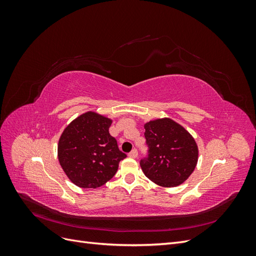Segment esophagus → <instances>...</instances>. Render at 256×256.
<instances>
[{"mask_svg": "<svg viewBox=\"0 0 256 256\" xmlns=\"http://www.w3.org/2000/svg\"><path fill=\"white\" fill-rule=\"evenodd\" d=\"M129 157L130 158H136L138 157V150L136 148H134L132 150L129 152Z\"/></svg>", "mask_w": 256, "mask_h": 256, "instance_id": "34e87169", "label": "esophagus"}]
</instances>
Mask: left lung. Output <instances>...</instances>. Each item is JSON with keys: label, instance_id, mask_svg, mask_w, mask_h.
Wrapping results in <instances>:
<instances>
[{"label": "left lung", "instance_id": "8db88e82", "mask_svg": "<svg viewBox=\"0 0 256 256\" xmlns=\"http://www.w3.org/2000/svg\"><path fill=\"white\" fill-rule=\"evenodd\" d=\"M144 128L148 154L140 166L145 176L161 187H176L187 180L198 158L193 136L166 118L146 122Z\"/></svg>", "mask_w": 256, "mask_h": 256}]
</instances>
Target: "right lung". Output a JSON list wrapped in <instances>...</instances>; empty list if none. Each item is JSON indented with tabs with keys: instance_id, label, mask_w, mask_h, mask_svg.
<instances>
[{
	"instance_id": "obj_1",
	"label": "right lung",
	"mask_w": 256,
	"mask_h": 256,
	"mask_svg": "<svg viewBox=\"0 0 256 256\" xmlns=\"http://www.w3.org/2000/svg\"><path fill=\"white\" fill-rule=\"evenodd\" d=\"M112 120L86 112L64 129L58 156L63 171L76 186L98 188L115 175L120 161L127 157L109 134Z\"/></svg>"
}]
</instances>
